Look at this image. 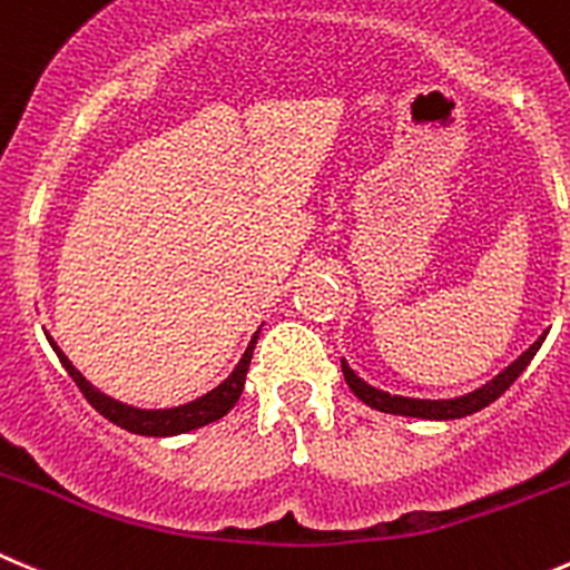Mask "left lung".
I'll list each match as a JSON object with an SVG mask.
<instances>
[{"label":"left lung","mask_w":570,"mask_h":570,"mask_svg":"<svg viewBox=\"0 0 570 570\" xmlns=\"http://www.w3.org/2000/svg\"><path fill=\"white\" fill-rule=\"evenodd\" d=\"M543 341H546V333L540 335V341H534V344L529 346V350H525L523 355L512 363V366H507V370H503L495 381H490L487 386H481L479 392L464 394V397H456V400L392 397V394L381 392V389L366 386V383H363L344 361H341V372H344V381L350 383V389L355 392V397L363 400L366 405H372V409L386 411V414H400V416H420V420H459V416L475 414V411H481V409H487L490 403H495V400L501 397V394L507 392L514 381H518L520 372H523L525 366L532 363V357L538 355V350Z\"/></svg>","instance_id":"1"}]
</instances>
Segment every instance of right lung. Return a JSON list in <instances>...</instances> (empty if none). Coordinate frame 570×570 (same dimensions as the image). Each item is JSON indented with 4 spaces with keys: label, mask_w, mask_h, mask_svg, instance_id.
Instances as JSON below:
<instances>
[{
    "label": "right lung",
    "mask_w": 570,
    "mask_h": 570,
    "mask_svg": "<svg viewBox=\"0 0 570 570\" xmlns=\"http://www.w3.org/2000/svg\"><path fill=\"white\" fill-rule=\"evenodd\" d=\"M47 338H50V335H47ZM50 344H52V350H56V355L61 357L63 370L69 372V377L78 383V389L83 392V397L91 403V409L100 411L108 422H114V425H119V428H126V431H131V433H142V436H173V433L193 431V428L209 425V422H215V420H220L224 414H229L232 405L240 400L243 383H246L248 363H252L254 344H257V335L252 338L248 350L243 352V357H240V363L235 366V372H232V375L226 377L218 389H213V392L204 394V397L193 400V403L178 405V409H167V411L131 409V405H122V403H117V400L106 397V394L97 392V389L91 386V383L86 381L78 370H75L72 363H69V357L56 346V341L50 338Z\"/></svg>",
    "instance_id": "add662e5"
}]
</instances>
